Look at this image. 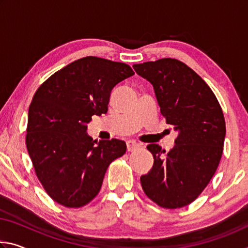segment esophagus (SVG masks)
<instances>
[{
  "instance_id": "1",
  "label": "esophagus",
  "mask_w": 248,
  "mask_h": 248,
  "mask_svg": "<svg viewBox=\"0 0 248 248\" xmlns=\"http://www.w3.org/2000/svg\"><path fill=\"white\" fill-rule=\"evenodd\" d=\"M139 146H140V144L137 143L136 141H128L127 142V149H128L129 152H131V151L138 149Z\"/></svg>"
}]
</instances>
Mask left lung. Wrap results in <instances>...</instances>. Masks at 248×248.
<instances>
[{"label":"left lung","instance_id":"1","mask_svg":"<svg viewBox=\"0 0 248 248\" xmlns=\"http://www.w3.org/2000/svg\"><path fill=\"white\" fill-rule=\"evenodd\" d=\"M153 85L161 114L178 132L169 152L149 144L154 164L141 176L149 198L166 209L191 203L207 187L223 152L225 120L211 89L194 70L176 59L133 64Z\"/></svg>","mask_w":248,"mask_h":248}]
</instances>
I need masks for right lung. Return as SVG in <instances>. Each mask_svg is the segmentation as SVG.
<instances>
[{
	"instance_id": "1",
	"label": "right lung",
	"mask_w": 248,
	"mask_h": 248,
	"mask_svg": "<svg viewBox=\"0 0 248 248\" xmlns=\"http://www.w3.org/2000/svg\"><path fill=\"white\" fill-rule=\"evenodd\" d=\"M133 74L125 63L85 57L52 74L33 95L26 145L37 177L56 202L89 203L109 164L125 153L124 141L97 142L86 130L92 116L107 112L112 89Z\"/></svg>"
}]
</instances>
